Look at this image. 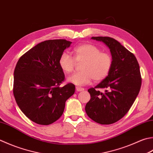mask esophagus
<instances>
[{"mask_svg": "<svg viewBox=\"0 0 153 153\" xmlns=\"http://www.w3.org/2000/svg\"><path fill=\"white\" fill-rule=\"evenodd\" d=\"M76 91H82L84 90V89H83V88H80V87H76Z\"/></svg>", "mask_w": 153, "mask_h": 153, "instance_id": "obj_1", "label": "esophagus"}]
</instances>
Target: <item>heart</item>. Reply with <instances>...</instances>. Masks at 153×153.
Segmentation results:
<instances>
[{
	"label": "heart",
	"instance_id": "b5f03b06",
	"mask_svg": "<svg viewBox=\"0 0 153 153\" xmlns=\"http://www.w3.org/2000/svg\"><path fill=\"white\" fill-rule=\"evenodd\" d=\"M74 59L64 52L59 56V68L65 74L71 73L76 62L83 63L80 72L75 73L67 79L68 82L76 85H85L94 79L99 82L108 76L113 65V58L108 52H101L98 47L91 44H83L74 48Z\"/></svg>",
	"mask_w": 153,
	"mask_h": 153
}]
</instances>
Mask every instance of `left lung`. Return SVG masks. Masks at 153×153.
Here are the masks:
<instances>
[{"label":"left lung","instance_id":"obj_1","mask_svg":"<svg viewBox=\"0 0 153 153\" xmlns=\"http://www.w3.org/2000/svg\"><path fill=\"white\" fill-rule=\"evenodd\" d=\"M103 42L110 49L113 65L105 78L88 89L91 99L85 105L87 115L101 125H110L126 115L138 95L142 78L139 63L133 53L114 38L92 37ZM99 88H104L101 92Z\"/></svg>","mask_w":153,"mask_h":153}]
</instances>
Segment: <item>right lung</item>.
<instances>
[{
	"label": "right lung",
	"mask_w": 153,
	"mask_h": 153,
	"mask_svg": "<svg viewBox=\"0 0 153 153\" xmlns=\"http://www.w3.org/2000/svg\"><path fill=\"white\" fill-rule=\"evenodd\" d=\"M71 44L64 39L42 42L20 57L14 71L13 94L20 110L39 125L53 123L62 115L65 101L75 92L58 64Z\"/></svg>",
	"instance_id": "1"
}]
</instances>
